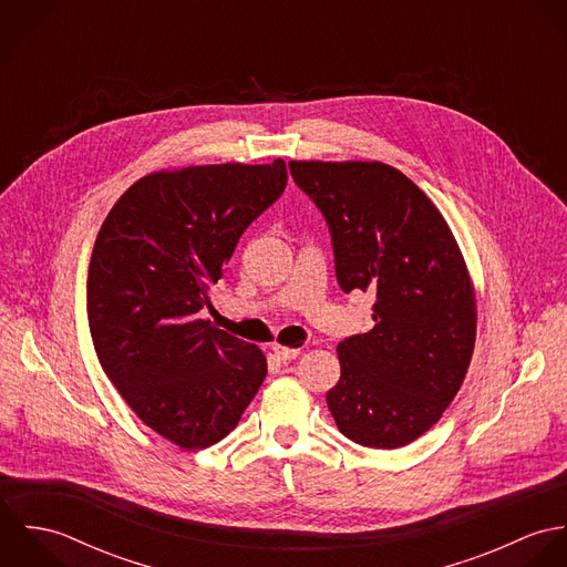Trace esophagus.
Listing matches in <instances>:
<instances>
[{
    "label": "esophagus",
    "mask_w": 567,
    "mask_h": 567,
    "mask_svg": "<svg viewBox=\"0 0 567 567\" xmlns=\"http://www.w3.org/2000/svg\"><path fill=\"white\" fill-rule=\"evenodd\" d=\"M272 353L279 358V360H295L301 349H290V347H281V344H272Z\"/></svg>",
    "instance_id": "esophagus-1"
}]
</instances>
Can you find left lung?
<instances>
[{"label": "left lung", "mask_w": 567, "mask_h": 567, "mask_svg": "<svg viewBox=\"0 0 567 567\" xmlns=\"http://www.w3.org/2000/svg\"><path fill=\"white\" fill-rule=\"evenodd\" d=\"M288 167L324 216L342 292L375 295V327L338 344L329 412L353 443L404 447L441 419L474 353L476 299L461 248L434 203L386 163Z\"/></svg>", "instance_id": "left-lung-1"}]
</instances>
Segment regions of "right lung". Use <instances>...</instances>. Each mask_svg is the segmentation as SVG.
Returning a JSON list of instances; mask_svg holds the SVG:
<instances>
[{
	"label": "right lung",
	"mask_w": 567,
	"mask_h": 567,
	"mask_svg": "<svg viewBox=\"0 0 567 567\" xmlns=\"http://www.w3.org/2000/svg\"><path fill=\"white\" fill-rule=\"evenodd\" d=\"M286 163L189 165L133 183L89 261L86 317L97 360L163 439H225L266 378L259 347L198 319L246 227L286 189Z\"/></svg>",
	"instance_id": "add662e5"
}]
</instances>
